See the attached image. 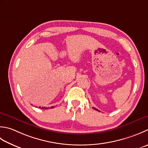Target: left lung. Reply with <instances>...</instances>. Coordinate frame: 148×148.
Wrapping results in <instances>:
<instances>
[{
    "label": "left lung",
    "mask_w": 148,
    "mask_h": 148,
    "mask_svg": "<svg viewBox=\"0 0 148 148\" xmlns=\"http://www.w3.org/2000/svg\"><path fill=\"white\" fill-rule=\"evenodd\" d=\"M93 108H94V110H97V111H99V110H98L97 109H96V108H94V107H93Z\"/></svg>",
    "instance_id": "left-lung-1"
}]
</instances>
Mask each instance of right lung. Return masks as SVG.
Returning a JSON list of instances; mask_svg holds the SVG:
<instances>
[{
	"mask_svg": "<svg viewBox=\"0 0 148 148\" xmlns=\"http://www.w3.org/2000/svg\"><path fill=\"white\" fill-rule=\"evenodd\" d=\"M39 108H41V109H47V107H41V106H39ZM51 108H54V106H52V107H51Z\"/></svg>",
	"mask_w": 148,
	"mask_h": 148,
	"instance_id": "right-lung-1",
	"label": "right lung"
}]
</instances>
